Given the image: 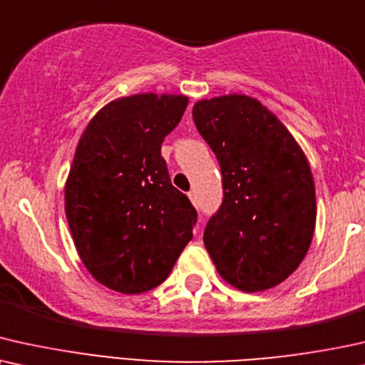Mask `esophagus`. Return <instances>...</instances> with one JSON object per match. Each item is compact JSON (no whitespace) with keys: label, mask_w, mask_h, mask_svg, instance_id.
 <instances>
[{"label":"esophagus","mask_w":365,"mask_h":365,"mask_svg":"<svg viewBox=\"0 0 365 365\" xmlns=\"http://www.w3.org/2000/svg\"><path fill=\"white\" fill-rule=\"evenodd\" d=\"M188 198H190L193 205L197 207V203H198V200H197V193H195V192H188Z\"/></svg>","instance_id":"obj_1"}]
</instances>
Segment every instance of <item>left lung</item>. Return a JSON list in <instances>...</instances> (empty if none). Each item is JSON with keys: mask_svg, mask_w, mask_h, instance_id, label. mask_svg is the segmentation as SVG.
<instances>
[{"mask_svg": "<svg viewBox=\"0 0 365 365\" xmlns=\"http://www.w3.org/2000/svg\"><path fill=\"white\" fill-rule=\"evenodd\" d=\"M192 113L222 170L223 202L203 232L208 255L235 289L275 287L294 274L314 237L317 203L307 157L252 96L200 100Z\"/></svg>", "mask_w": 365, "mask_h": 365, "instance_id": "obj_1", "label": "left lung"}]
</instances>
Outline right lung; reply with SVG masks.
Instances as JSON below:
<instances>
[{"instance_id": "right-lung-1", "label": "right lung", "mask_w": 365, "mask_h": 365, "mask_svg": "<svg viewBox=\"0 0 365 365\" xmlns=\"http://www.w3.org/2000/svg\"><path fill=\"white\" fill-rule=\"evenodd\" d=\"M185 95L138 93L106 103L86 125L65 185L73 242L96 282L120 294L162 284L192 240L197 212L160 153Z\"/></svg>"}]
</instances>
